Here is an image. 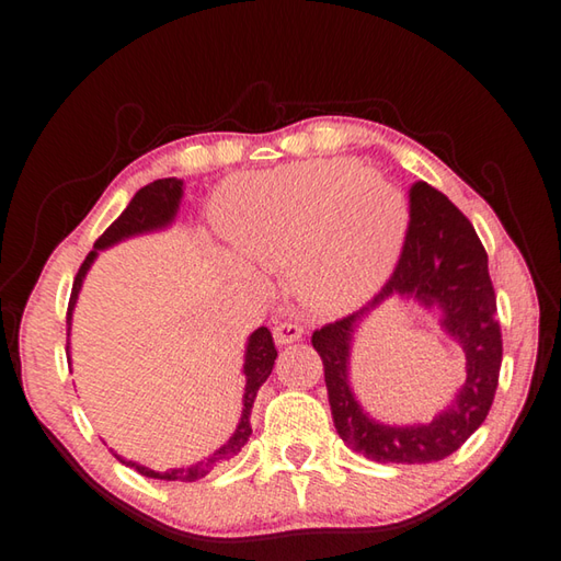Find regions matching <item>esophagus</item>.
I'll return each mask as SVG.
<instances>
[{
  "label": "esophagus",
  "mask_w": 561,
  "mask_h": 561,
  "mask_svg": "<svg viewBox=\"0 0 561 561\" xmlns=\"http://www.w3.org/2000/svg\"><path fill=\"white\" fill-rule=\"evenodd\" d=\"M300 336H302V327L293 320H285L273 327V340H276L278 346L300 342Z\"/></svg>",
  "instance_id": "obj_1"
}]
</instances>
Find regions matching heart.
<instances>
[{"label":"heart","instance_id":"heart-1","mask_svg":"<svg viewBox=\"0 0 561 561\" xmlns=\"http://www.w3.org/2000/svg\"><path fill=\"white\" fill-rule=\"evenodd\" d=\"M217 227L251 266L285 271L305 308L344 314L388 280L408 234V205L388 175L354 161H308L231 181ZM229 268L247 283L241 263Z\"/></svg>","mask_w":561,"mask_h":561}]
</instances>
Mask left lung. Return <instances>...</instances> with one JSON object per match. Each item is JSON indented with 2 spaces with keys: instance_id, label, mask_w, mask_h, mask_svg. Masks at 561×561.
Returning a JSON list of instances; mask_svg holds the SVG:
<instances>
[{
  "instance_id": "obj_1",
  "label": "left lung",
  "mask_w": 561,
  "mask_h": 561,
  "mask_svg": "<svg viewBox=\"0 0 561 561\" xmlns=\"http://www.w3.org/2000/svg\"><path fill=\"white\" fill-rule=\"evenodd\" d=\"M388 297H412L437 309L440 323L468 354V380L453 403L425 426H386L357 403L347 358L357 322ZM324 364L332 420L346 447L378 463H430L449 457L481 427L493 403L503 362L501 324L489 256L471 221L427 183L410 187V221L393 276L354 314L312 334Z\"/></svg>"
}]
</instances>
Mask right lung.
<instances>
[{
    "label": "right lung",
    "instance_id": "1",
    "mask_svg": "<svg viewBox=\"0 0 561 561\" xmlns=\"http://www.w3.org/2000/svg\"><path fill=\"white\" fill-rule=\"evenodd\" d=\"M181 199H183V181H178V178H161V181H153L146 187H141L139 193L131 197V203L126 205L124 213L112 221L107 231H104V234L98 241H94V249L88 253V259L82 261V266H80L78 276H76V283H72V293H70V302H68V317H66V320H68V340H70L72 310H76L82 280H84V276H88V271L94 263V259H98V253L102 249H110L114 244H119V241H124V239L149 234V231L171 227L175 215H178V209H181ZM66 352L70 356V342H68ZM276 356H278V352H276V344H273L271 332L266 330V327H259V330L249 336L247 352H244L247 386H244V410H241V420H239V425L234 430V435H231L217 451L209 454L207 459L193 463V467L153 471L149 467H141V463H136V461L122 459L119 454H114V457L119 459L122 463H126V467L139 471L141 477H149V479L183 481V483L205 479L209 471L219 467V463H225L231 457H237L241 447H244L249 442L253 400H256L259 388L266 383V378L271 376L273 364H276Z\"/></svg>",
    "mask_w": 561,
    "mask_h": 561
}]
</instances>
